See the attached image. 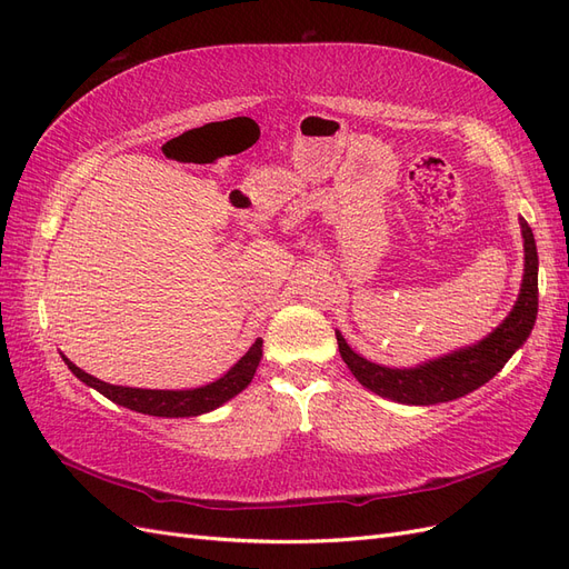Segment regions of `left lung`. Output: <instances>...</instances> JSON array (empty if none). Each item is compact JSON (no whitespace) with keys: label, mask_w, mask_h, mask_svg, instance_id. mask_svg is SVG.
Returning <instances> with one entry per match:
<instances>
[{"label":"left lung","mask_w":569,"mask_h":569,"mask_svg":"<svg viewBox=\"0 0 569 569\" xmlns=\"http://www.w3.org/2000/svg\"><path fill=\"white\" fill-rule=\"evenodd\" d=\"M520 228L525 239V278L520 297L515 301L510 316L487 339L451 356L429 360V363H422L418 368L399 370L370 363L363 356L351 351L347 339L337 332L339 353L356 380L366 389L391 401L410 406H435L460 399V396L487 385L496 372H501L510 356L527 341L539 311L537 244H533V234L525 218H520Z\"/></svg>","instance_id":"8db88e82"}]
</instances>
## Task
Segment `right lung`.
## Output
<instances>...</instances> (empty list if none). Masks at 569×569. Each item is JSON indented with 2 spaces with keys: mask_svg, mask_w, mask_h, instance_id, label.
<instances>
[{
  "mask_svg": "<svg viewBox=\"0 0 569 569\" xmlns=\"http://www.w3.org/2000/svg\"><path fill=\"white\" fill-rule=\"evenodd\" d=\"M263 356V339H256L251 343V349L237 360V363L220 377V380L199 387V389H184V391H163V389H132V387H116L97 380V377L88 375L73 366L71 360H66L68 370H71L80 382L88 387L97 389L99 393H104L107 399H111L118 406H126L130 410L144 412V416H159V418H192L201 416V412H209L226 401H230L232 396H237L247 385L253 380V372L261 363Z\"/></svg>",
  "mask_w": 569,
  "mask_h": 569,
  "instance_id": "add662e5",
  "label": "right lung"
}]
</instances>
